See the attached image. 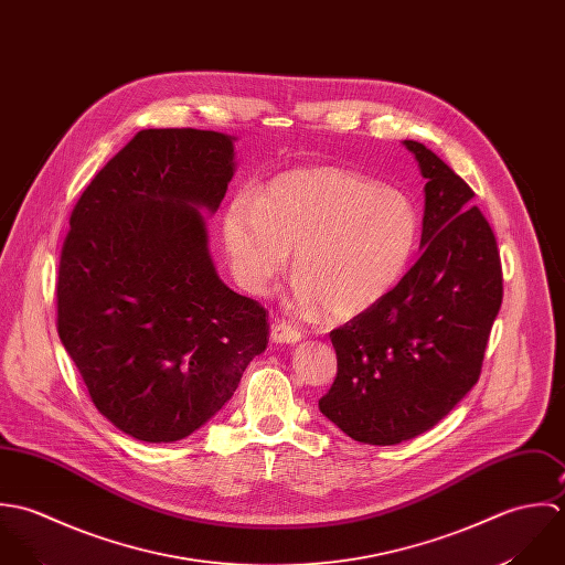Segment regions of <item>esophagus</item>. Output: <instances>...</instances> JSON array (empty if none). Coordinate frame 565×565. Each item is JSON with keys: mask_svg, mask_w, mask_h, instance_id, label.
<instances>
[{"mask_svg": "<svg viewBox=\"0 0 565 565\" xmlns=\"http://www.w3.org/2000/svg\"><path fill=\"white\" fill-rule=\"evenodd\" d=\"M270 339H273V342H277V344H297V342H301L303 337H301V332L297 328L286 326V323H277V326H273Z\"/></svg>", "mask_w": 565, "mask_h": 565, "instance_id": "34e87169", "label": "esophagus"}]
</instances>
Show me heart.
Listing matches in <instances>:
<instances>
[{
  "instance_id": "b5f03b06",
  "label": "heart",
  "mask_w": 565,
  "mask_h": 565,
  "mask_svg": "<svg viewBox=\"0 0 565 565\" xmlns=\"http://www.w3.org/2000/svg\"><path fill=\"white\" fill-rule=\"evenodd\" d=\"M223 246L242 290L262 297L295 253L299 275L290 306L349 319L373 308L404 277L422 218L399 190L355 172L319 166L266 183L255 203L233 199L223 216Z\"/></svg>"
}]
</instances>
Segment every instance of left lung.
<instances>
[{"label": "left lung", "mask_w": 565, "mask_h": 565, "mask_svg": "<svg viewBox=\"0 0 565 565\" xmlns=\"http://www.w3.org/2000/svg\"><path fill=\"white\" fill-rule=\"evenodd\" d=\"M426 179L422 257L373 308L330 334L339 373L321 413L353 441L395 446L437 426L478 382L502 303L495 235L471 188L404 139Z\"/></svg>", "instance_id": "1"}]
</instances>
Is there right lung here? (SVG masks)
Here are the masks:
<instances>
[{
	"instance_id": "obj_1",
	"label": "right lung",
	"mask_w": 565,
	"mask_h": 565,
	"mask_svg": "<svg viewBox=\"0 0 565 565\" xmlns=\"http://www.w3.org/2000/svg\"><path fill=\"white\" fill-rule=\"evenodd\" d=\"M235 137L139 130L76 203L58 264V337L124 435L174 444L205 426L268 344V317L218 277L205 216Z\"/></svg>"
}]
</instances>
